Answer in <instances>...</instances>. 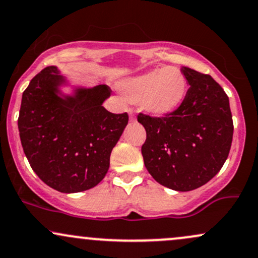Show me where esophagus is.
Returning <instances> with one entry per match:
<instances>
[{
    "instance_id": "obj_1",
    "label": "esophagus",
    "mask_w": 258,
    "mask_h": 258,
    "mask_svg": "<svg viewBox=\"0 0 258 258\" xmlns=\"http://www.w3.org/2000/svg\"><path fill=\"white\" fill-rule=\"evenodd\" d=\"M130 116H131V120H135V115H133V111L130 110Z\"/></svg>"
}]
</instances>
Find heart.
I'll return each mask as SVG.
<instances>
[{
	"label": "heart",
	"instance_id": "b5f03b06",
	"mask_svg": "<svg viewBox=\"0 0 258 258\" xmlns=\"http://www.w3.org/2000/svg\"><path fill=\"white\" fill-rule=\"evenodd\" d=\"M188 80L177 68H159L128 79L121 84V91L132 103L154 115H166L176 110L188 92Z\"/></svg>",
	"mask_w": 258,
	"mask_h": 258
}]
</instances>
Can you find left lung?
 <instances>
[{
	"mask_svg": "<svg viewBox=\"0 0 258 258\" xmlns=\"http://www.w3.org/2000/svg\"><path fill=\"white\" fill-rule=\"evenodd\" d=\"M188 84L176 110L162 116L139 112L147 131L142 155L156 182L178 191L199 188L226 162L233 139V119L226 92L207 74L180 70Z\"/></svg>",
	"mask_w": 258,
	"mask_h": 258,
	"instance_id": "8db88e82",
	"label": "left lung"
}]
</instances>
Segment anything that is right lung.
I'll list each match as a JSON object with an SVG mask.
<instances>
[{"mask_svg": "<svg viewBox=\"0 0 258 258\" xmlns=\"http://www.w3.org/2000/svg\"><path fill=\"white\" fill-rule=\"evenodd\" d=\"M63 81L55 67L31 80L23 92L18 128L35 173L55 190L78 193L105 177L128 114H112L102 105L111 92L105 85L60 98L57 92Z\"/></svg>", "mask_w": 258, "mask_h": 258, "instance_id": "1", "label": "right lung"}]
</instances>
